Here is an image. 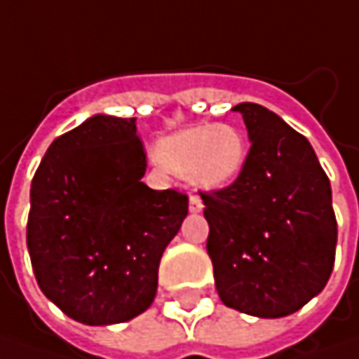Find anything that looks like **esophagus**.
Segmentation results:
<instances>
[{"mask_svg":"<svg viewBox=\"0 0 359 359\" xmlns=\"http://www.w3.org/2000/svg\"><path fill=\"white\" fill-rule=\"evenodd\" d=\"M189 209H191V212H201V210H203V201H201L198 196L191 195V201H189Z\"/></svg>","mask_w":359,"mask_h":359,"instance_id":"obj_1","label":"esophagus"}]
</instances>
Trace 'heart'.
<instances>
[{
	"label": "heart",
	"instance_id": "obj_1",
	"mask_svg": "<svg viewBox=\"0 0 359 359\" xmlns=\"http://www.w3.org/2000/svg\"><path fill=\"white\" fill-rule=\"evenodd\" d=\"M161 163L187 177L198 189H223L241 175L247 142L241 130L226 122H201L158 142Z\"/></svg>",
	"mask_w": 359,
	"mask_h": 359
}]
</instances>
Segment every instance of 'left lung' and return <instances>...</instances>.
Listing matches in <instances>:
<instances>
[{"instance_id": "obj_1", "label": "left lung", "mask_w": 359, "mask_h": 359, "mask_svg": "<svg viewBox=\"0 0 359 359\" xmlns=\"http://www.w3.org/2000/svg\"><path fill=\"white\" fill-rule=\"evenodd\" d=\"M251 149L229 187L203 193L207 253L226 307L283 318L325 287L335 261L332 187L304 134L241 102Z\"/></svg>"}]
</instances>
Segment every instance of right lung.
<instances>
[{"label":"right lung","instance_id":"add662e5","mask_svg":"<svg viewBox=\"0 0 359 359\" xmlns=\"http://www.w3.org/2000/svg\"><path fill=\"white\" fill-rule=\"evenodd\" d=\"M136 118H88L57 136L32 180L27 251L43 295L86 325L122 323L156 295L189 196L142 182Z\"/></svg>","mask_w":359,"mask_h":359}]
</instances>
